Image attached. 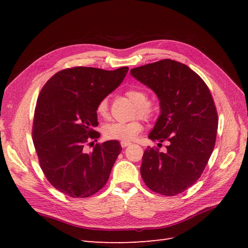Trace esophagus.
Segmentation results:
<instances>
[{
	"label": "esophagus",
	"mask_w": 248,
	"mask_h": 248,
	"mask_svg": "<svg viewBox=\"0 0 248 248\" xmlns=\"http://www.w3.org/2000/svg\"><path fill=\"white\" fill-rule=\"evenodd\" d=\"M120 145H121V147H123V148H125V147L130 146L131 143H130V141H121Z\"/></svg>",
	"instance_id": "34e87169"
}]
</instances>
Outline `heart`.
<instances>
[{
    "instance_id": "1",
    "label": "heart",
    "mask_w": 248,
    "mask_h": 248,
    "mask_svg": "<svg viewBox=\"0 0 248 248\" xmlns=\"http://www.w3.org/2000/svg\"><path fill=\"white\" fill-rule=\"evenodd\" d=\"M131 101L136 105V112L139 116L146 120L152 119L156 115V108L148 102V93L140 88H130L125 92ZM96 112L100 117H107L108 115V98H103L99 101ZM143 130V124L136 119L130 123H110L103 127V135L107 140L130 141L138 136Z\"/></svg>"
}]
</instances>
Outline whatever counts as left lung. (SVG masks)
I'll return each mask as SVG.
<instances>
[{"instance_id":"left-lung-1","label":"left lung","mask_w":248,"mask_h":248,"mask_svg":"<svg viewBox=\"0 0 248 248\" xmlns=\"http://www.w3.org/2000/svg\"><path fill=\"white\" fill-rule=\"evenodd\" d=\"M130 72L160 100L161 114L148 138L168 143L165 152L145 150L141 178L151 191L175 196L198 180L212 155L218 125L212 94L196 72L176 61L162 60Z\"/></svg>"}]
</instances>
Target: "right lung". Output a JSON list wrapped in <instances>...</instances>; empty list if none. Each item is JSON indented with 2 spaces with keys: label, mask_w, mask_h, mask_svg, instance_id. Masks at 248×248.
Returning a JSON list of instances; mask_svg holds the SVG:
<instances>
[{
  "label": "right lung",
  "mask_w": 248,
  "mask_h": 248,
  "mask_svg": "<svg viewBox=\"0 0 248 248\" xmlns=\"http://www.w3.org/2000/svg\"><path fill=\"white\" fill-rule=\"evenodd\" d=\"M129 70L73 67L61 70L45 84L37 99L33 140L48 181L72 198L96 194L108 182L121 152L118 140L96 144L84 151L88 140L98 139L96 108L117 88Z\"/></svg>",
  "instance_id": "obj_1"
}]
</instances>
